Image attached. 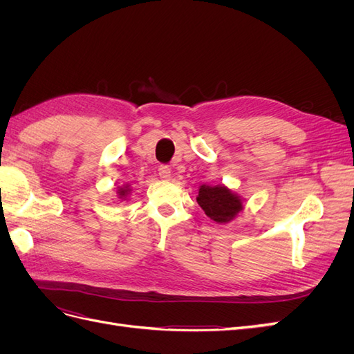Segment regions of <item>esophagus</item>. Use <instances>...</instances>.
I'll return each instance as SVG.
<instances>
[{
	"instance_id": "1",
	"label": "esophagus",
	"mask_w": 354,
	"mask_h": 354,
	"mask_svg": "<svg viewBox=\"0 0 354 354\" xmlns=\"http://www.w3.org/2000/svg\"><path fill=\"white\" fill-rule=\"evenodd\" d=\"M158 174H159L160 180L168 181V180L171 178V168L167 167V165H160V167L158 168Z\"/></svg>"
}]
</instances>
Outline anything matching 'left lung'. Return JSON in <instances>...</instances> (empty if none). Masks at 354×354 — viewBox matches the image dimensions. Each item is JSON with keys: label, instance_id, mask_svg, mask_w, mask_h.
<instances>
[{"label": "left lung", "instance_id": "obj_1", "mask_svg": "<svg viewBox=\"0 0 354 354\" xmlns=\"http://www.w3.org/2000/svg\"><path fill=\"white\" fill-rule=\"evenodd\" d=\"M196 201L207 216L218 224H226L243 209V199L227 186H199Z\"/></svg>", "mask_w": 354, "mask_h": 354}]
</instances>
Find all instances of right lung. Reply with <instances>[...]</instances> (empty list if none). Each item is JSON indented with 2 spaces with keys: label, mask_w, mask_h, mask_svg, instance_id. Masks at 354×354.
<instances>
[{
  "label": "right lung",
  "mask_w": 354,
  "mask_h": 354,
  "mask_svg": "<svg viewBox=\"0 0 354 354\" xmlns=\"http://www.w3.org/2000/svg\"><path fill=\"white\" fill-rule=\"evenodd\" d=\"M131 194V187L130 185H122L116 189V196L120 201H127V198Z\"/></svg>",
  "instance_id": "add662e5"
}]
</instances>
